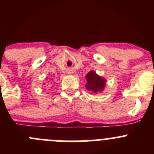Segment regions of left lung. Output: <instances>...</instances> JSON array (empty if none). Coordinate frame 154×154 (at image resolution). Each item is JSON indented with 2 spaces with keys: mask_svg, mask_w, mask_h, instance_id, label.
Masks as SVG:
<instances>
[{
  "mask_svg": "<svg viewBox=\"0 0 154 154\" xmlns=\"http://www.w3.org/2000/svg\"><path fill=\"white\" fill-rule=\"evenodd\" d=\"M86 84L85 85L88 91L94 94L102 92L106 85V79L96 74L94 71H90L86 75Z\"/></svg>",
  "mask_w": 154,
  "mask_h": 154,
  "instance_id": "left-lung-1",
  "label": "left lung"
}]
</instances>
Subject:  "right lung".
<instances>
[{"mask_svg":"<svg viewBox=\"0 0 154 154\" xmlns=\"http://www.w3.org/2000/svg\"><path fill=\"white\" fill-rule=\"evenodd\" d=\"M48 79V78H47ZM43 85H45V83H43Z\"/></svg>","mask_w":154,"mask_h":154,"instance_id":"1","label":"right lung"}]
</instances>
